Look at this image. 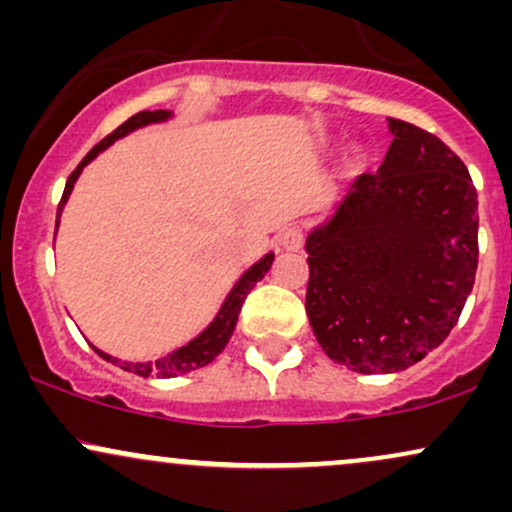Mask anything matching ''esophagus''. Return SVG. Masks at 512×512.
<instances>
[{
	"instance_id": "obj_1",
	"label": "esophagus",
	"mask_w": 512,
	"mask_h": 512,
	"mask_svg": "<svg viewBox=\"0 0 512 512\" xmlns=\"http://www.w3.org/2000/svg\"><path fill=\"white\" fill-rule=\"evenodd\" d=\"M281 245H284L286 250H301L303 245V233L298 231V228H289V231L281 236Z\"/></svg>"
}]
</instances>
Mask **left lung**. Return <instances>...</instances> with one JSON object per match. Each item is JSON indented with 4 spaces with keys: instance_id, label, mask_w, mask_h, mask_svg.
<instances>
[{
    "instance_id": "left-lung-1",
    "label": "left lung",
    "mask_w": 512,
    "mask_h": 512,
    "mask_svg": "<svg viewBox=\"0 0 512 512\" xmlns=\"http://www.w3.org/2000/svg\"><path fill=\"white\" fill-rule=\"evenodd\" d=\"M392 144L308 231L305 313L317 344L354 373H399L445 342L479 257L469 170L438 137L387 120Z\"/></svg>"
}]
</instances>
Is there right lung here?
I'll list each match as a JSON object with an SVG mask.
<instances>
[{"label":"right lung","mask_w":512,"mask_h":512,"mask_svg":"<svg viewBox=\"0 0 512 512\" xmlns=\"http://www.w3.org/2000/svg\"><path fill=\"white\" fill-rule=\"evenodd\" d=\"M170 117H173V110H154V113H151V110H142V113L129 117L127 122H122V125L117 127L113 134H108V137L103 139V142H98L96 146H93V149L84 156V161H81L79 166H76L74 173L69 175L67 185H64V195H62L60 207H57L55 226L60 228V216L64 211V204H67L69 195H72L79 175L84 173V168L93 161V158L101 154V151L108 149V146H113L117 139L127 137V134L137 132V129H142V127L158 125V122H168ZM272 262H274V252L269 250L262 260H257L250 269H245V272L240 274V279L233 284V289L228 291L226 298H223L219 313L214 315V320H211L195 339H190L187 344L178 346V349L170 351V354H166V356L156 358V361H122V358L105 354V351H101L98 346L91 344L93 351H96L101 358H105L108 363H115V366H120L122 370H129V373H134V375H142V378H149V375H154V378H178V375H182V373H190V370L209 366V363L214 361V358L219 356L223 349H226L228 339H231L233 330H236V322H238L240 308H243V301L248 298V293L255 289L257 281L264 279V274L269 272Z\"/></svg>","instance_id":"1"}]
</instances>
